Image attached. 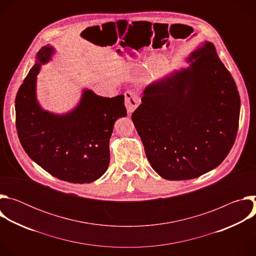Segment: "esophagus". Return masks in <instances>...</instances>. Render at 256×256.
<instances>
[{
    "mask_svg": "<svg viewBox=\"0 0 256 256\" xmlns=\"http://www.w3.org/2000/svg\"><path fill=\"white\" fill-rule=\"evenodd\" d=\"M124 98H126V107L128 112V114L134 112V109L140 104V97H138V95L134 90H128L124 93Z\"/></svg>",
    "mask_w": 256,
    "mask_h": 256,
    "instance_id": "obj_1",
    "label": "esophagus"
}]
</instances>
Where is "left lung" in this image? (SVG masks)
I'll use <instances>...</instances> for the list:
<instances>
[{
	"label": "left lung",
	"mask_w": 256,
	"mask_h": 256,
	"mask_svg": "<svg viewBox=\"0 0 256 256\" xmlns=\"http://www.w3.org/2000/svg\"><path fill=\"white\" fill-rule=\"evenodd\" d=\"M192 60L146 88L132 114L152 168L168 180L192 179L220 165L238 132L239 92L214 46L206 42Z\"/></svg>",
	"instance_id": "left-lung-1"
}]
</instances>
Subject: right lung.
Returning <instances> with one entry per match:
<instances>
[{
	"label": "right lung",
	"mask_w": 256,
	"mask_h": 256,
	"mask_svg": "<svg viewBox=\"0 0 256 256\" xmlns=\"http://www.w3.org/2000/svg\"><path fill=\"white\" fill-rule=\"evenodd\" d=\"M54 48H42L15 99L16 128L27 155L52 176L70 184H90L110 161L109 138L118 118L126 116L124 96L101 97L90 90L72 112L56 116L36 101L35 83L40 64Z\"/></svg>",
	"instance_id": "1"
}]
</instances>
